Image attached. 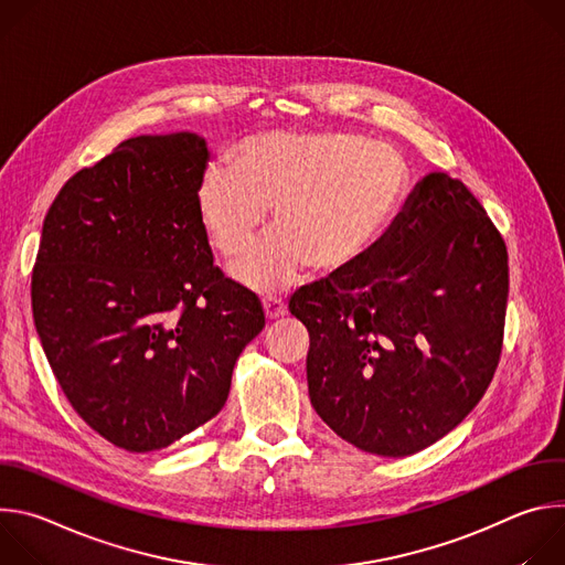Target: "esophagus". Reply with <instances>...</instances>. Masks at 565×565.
Segmentation results:
<instances>
[{"label":"esophagus","mask_w":565,"mask_h":565,"mask_svg":"<svg viewBox=\"0 0 565 565\" xmlns=\"http://www.w3.org/2000/svg\"><path fill=\"white\" fill-rule=\"evenodd\" d=\"M264 312H266L268 319H277V317L286 315V303H284V299H279V297H266V299H264Z\"/></svg>","instance_id":"obj_1"}]
</instances>
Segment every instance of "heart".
I'll use <instances>...</instances> for the list:
<instances>
[{
  "label": "heart",
  "mask_w": 565,
  "mask_h": 565,
  "mask_svg": "<svg viewBox=\"0 0 565 565\" xmlns=\"http://www.w3.org/2000/svg\"><path fill=\"white\" fill-rule=\"evenodd\" d=\"M405 183V163L388 145L335 131H270L241 142L234 168H207L196 210L212 248L236 259L273 207L277 230L232 268V277L275 292L308 266L335 275L358 264L393 218Z\"/></svg>",
  "instance_id": "1"
}]
</instances>
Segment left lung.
<instances>
[{
    "instance_id": "8db88e82",
    "label": "left lung",
    "mask_w": 565,
    "mask_h": 565,
    "mask_svg": "<svg viewBox=\"0 0 565 565\" xmlns=\"http://www.w3.org/2000/svg\"><path fill=\"white\" fill-rule=\"evenodd\" d=\"M508 288V248L486 207L431 172L364 259L290 297L310 335L315 412L377 456L434 445L494 377Z\"/></svg>"
}]
</instances>
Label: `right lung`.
Returning <instances> with one entry per match:
<instances>
[{
  "label": "right lung",
  "instance_id": "add662e5",
  "mask_svg": "<svg viewBox=\"0 0 565 565\" xmlns=\"http://www.w3.org/2000/svg\"><path fill=\"white\" fill-rule=\"evenodd\" d=\"M207 158L190 131L122 140L44 218L31 279L42 349L75 414L134 454L212 420L266 327L259 297L214 266L196 210Z\"/></svg>",
  "mask_w": 565,
  "mask_h": 565
}]
</instances>
